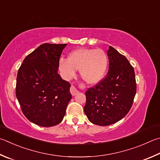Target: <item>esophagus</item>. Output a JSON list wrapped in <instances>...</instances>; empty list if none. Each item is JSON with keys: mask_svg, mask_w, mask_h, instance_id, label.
Returning a JSON list of instances; mask_svg holds the SVG:
<instances>
[{"mask_svg": "<svg viewBox=\"0 0 160 160\" xmlns=\"http://www.w3.org/2000/svg\"><path fill=\"white\" fill-rule=\"evenodd\" d=\"M70 92H71V94H72V96H75V95H76V94H78V90L75 88V86L72 85V86L71 87V88H70Z\"/></svg>", "mask_w": 160, "mask_h": 160, "instance_id": "1", "label": "esophagus"}]
</instances>
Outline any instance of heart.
<instances>
[{"label":"heart","mask_w":160,"mask_h":160,"mask_svg":"<svg viewBox=\"0 0 160 160\" xmlns=\"http://www.w3.org/2000/svg\"><path fill=\"white\" fill-rule=\"evenodd\" d=\"M108 66V55L101 49L79 48L72 51L67 59L59 60V68L65 80H71L79 69L82 79L89 85L99 82Z\"/></svg>","instance_id":"heart-1"}]
</instances>
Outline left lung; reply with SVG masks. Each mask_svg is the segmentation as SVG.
I'll use <instances>...</instances> for the list:
<instances>
[{
	"instance_id": "8db88e82",
	"label": "left lung",
	"mask_w": 160,
	"mask_h": 160,
	"mask_svg": "<svg viewBox=\"0 0 160 160\" xmlns=\"http://www.w3.org/2000/svg\"><path fill=\"white\" fill-rule=\"evenodd\" d=\"M109 68L105 78L85 92L84 111L92 123L108 126L122 119L132 106L136 92L135 72L124 55L110 46Z\"/></svg>"
}]
</instances>
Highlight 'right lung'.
<instances>
[{
	"instance_id": "obj_1",
	"label": "right lung",
	"mask_w": 160,
	"mask_h": 160,
	"mask_svg": "<svg viewBox=\"0 0 160 160\" xmlns=\"http://www.w3.org/2000/svg\"><path fill=\"white\" fill-rule=\"evenodd\" d=\"M66 45H40L25 58L17 72L16 97L26 118L37 125L59 124L72 98L70 83L57 72Z\"/></svg>"
}]
</instances>
